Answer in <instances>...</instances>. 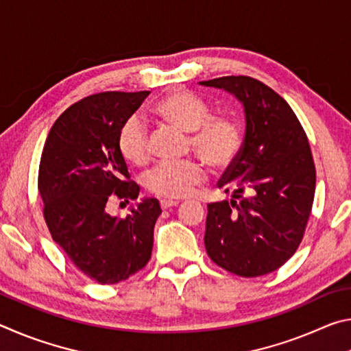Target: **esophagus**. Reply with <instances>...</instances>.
Wrapping results in <instances>:
<instances>
[{
  "label": "esophagus",
  "mask_w": 351,
  "mask_h": 351,
  "mask_svg": "<svg viewBox=\"0 0 351 351\" xmlns=\"http://www.w3.org/2000/svg\"><path fill=\"white\" fill-rule=\"evenodd\" d=\"M180 204V201H175V199H161V207L162 209H169V207H175Z\"/></svg>",
  "instance_id": "esophagus-1"
}]
</instances>
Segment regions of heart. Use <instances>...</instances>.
<instances>
[{
  "mask_svg": "<svg viewBox=\"0 0 351 351\" xmlns=\"http://www.w3.org/2000/svg\"><path fill=\"white\" fill-rule=\"evenodd\" d=\"M162 122L190 133L193 150L212 167L223 169L235 161L243 147L241 123L229 114H210V106L192 91L180 90L154 106ZM117 150L128 164L142 165L150 158L145 123L138 116L128 117L117 133ZM204 180L197 161L158 164L145 178L152 193L164 198H186Z\"/></svg>",
  "mask_w": 351,
  "mask_h": 351,
  "instance_id": "1",
  "label": "heart"
}]
</instances>
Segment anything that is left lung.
<instances>
[{
  "label": "left lung",
  "instance_id": "1",
  "mask_svg": "<svg viewBox=\"0 0 351 351\" xmlns=\"http://www.w3.org/2000/svg\"><path fill=\"white\" fill-rule=\"evenodd\" d=\"M199 85L234 94L246 117L241 150L218 181L232 199L207 204V255L237 276L269 274L293 257L311 213L316 167L305 130L287 100L252 77Z\"/></svg>",
  "mask_w": 351,
  "mask_h": 351
}]
</instances>
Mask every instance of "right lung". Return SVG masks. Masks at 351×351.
<instances>
[{
  "mask_svg": "<svg viewBox=\"0 0 351 351\" xmlns=\"http://www.w3.org/2000/svg\"><path fill=\"white\" fill-rule=\"evenodd\" d=\"M148 94L108 91L79 100L57 119L41 153L38 190L52 240L102 285L127 280L148 263L162 212L156 198L142 199L125 218L106 212L112 198L130 203L139 197L117 133Z\"/></svg>",
  "mask_w": 351,
  "mask_h": 351,
  "instance_id": "obj_1",
  "label": "right lung"
}]
</instances>
